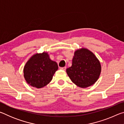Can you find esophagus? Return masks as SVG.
Returning <instances> with one entry per match:
<instances>
[{"label": "esophagus", "mask_w": 124, "mask_h": 124, "mask_svg": "<svg viewBox=\"0 0 124 124\" xmlns=\"http://www.w3.org/2000/svg\"><path fill=\"white\" fill-rule=\"evenodd\" d=\"M60 70H66V67H61Z\"/></svg>", "instance_id": "1"}]
</instances>
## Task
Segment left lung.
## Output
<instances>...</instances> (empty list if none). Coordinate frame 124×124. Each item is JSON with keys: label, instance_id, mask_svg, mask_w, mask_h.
<instances>
[{"label": "left lung", "instance_id": "left-lung-1", "mask_svg": "<svg viewBox=\"0 0 124 124\" xmlns=\"http://www.w3.org/2000/svg\"><path fill=\"white\" fill-rule=\"evenodd\" d=\"M101 71L99 61L92 52L86 49L75 52L72 66L66 70L72 82L83 88L95 84L100 77Z\"/></svg>", "mask_w": 124, "mask_h": 124}]
</instances>
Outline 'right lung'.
I'll return each instance as SVG.
<instances>
[{"mask_svg": "<svg viewBox=\"0 0 124 124\" xmlns=\"http://www.w3.org/2000/svg\"><path fill=\"white\" fill-rule=\"evenodd\" d=\"M58 70L57 63L50 59L46 52L33 56L24 68V77L28 84L41 88L51 81L54 73Z\"/></svg>", "mask_w": 124, "mask_h": 124, "instance_id": "1", "label": "right lung"}]
</instances>
